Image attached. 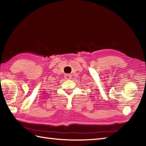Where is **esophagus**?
<instances>
[{
	"instance_id": "esophagus-1",
	"label": "esophagus",
	"mask_w": 146,
	"mask_h": 146,
	"mask_svg": "<svg viewBox=\"0 0 146 146\" xmlns=\"http://www.w3.org/2000/svg\"><path fill=\"white\" fill-rule=\"evenodd\" d=\"M64 78L66 79V80L71 79V75H70V74H65Z\"/></svg>"
}]
</instances>
